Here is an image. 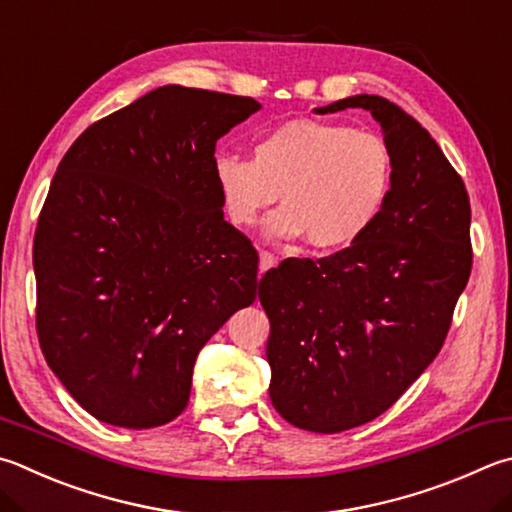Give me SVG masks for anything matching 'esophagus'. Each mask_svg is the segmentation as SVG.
Wrapping results in <instances>:
<instances>
[{
  "mask_svg": "<svg viewBox=\"0 0 512 512\" xmlns=\"http://www.w3.org/2000/svg\"><path fill=\"white\" fill-rule=\"evenodd\" d=\"M277 264V257L271 253V250H262L259 253V271H268V268H273Z\"/></svg>",
  "mask_w": 512,
  "mask_h": 512,
  "instance_id": "esophagus-1",
  "label": "esophagus"
}]
</instances>
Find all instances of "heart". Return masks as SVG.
Listing matches in <instances>:
<instances>
[{
	"mask_svg": "<svg viewBox=\"0 0 512 512\" xmlns=\"http://www.w3.org/2000/svg\"><path fill=\"white\" fill-rule=\"evenodd\" d=\"M215 181L235 226H253L282 192L284 208L268 219V235L338 250L365 235L383 208L392 152L369 129L293 118L257 138L253 159L217 154Z\"/></svg>",
	"mask_w": 512,
	"mask_h": 512,
	"instance_id": "b5f03b06",
	"label": "heart"
}]
</instances>
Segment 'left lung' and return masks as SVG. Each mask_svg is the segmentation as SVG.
Masks as SVG:
<instances>
[{
  "instance_id": "obj_1",
  "label": "left lung",
  "mask_w": 512,
  "mask_h": 512,
  "mask_svg": "<svg viewBox=\"0 0 512 512\" xmlns=\"http://www.w3.org/2000/svg\"><path fill=\"white\" fill-rule=\"evenodd\" d=\"M371 111L392 152V188L374 224L320 259H284L259 280L271 320V401L320 434L365 425L423 374L448 336L472 268L470 199L421 123L380 96L320 107Z\"/></svg>"
}]
</instances>
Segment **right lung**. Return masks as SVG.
Returning a JSON list of instances; mask_svg holds the SVG:
<instances>
[{"instance_id":"1","label":"right lung","mask_w":512,"mask_h":512,"mask_svg":"<svg viewBox=\"0 0 512 512\" xmlns=\"http://www.w3.org/2000/svg\"><path fill=\"white\" fill-rule=\"evenodd\" d=\"M259 107L159 87L89 125L60 161L33 239L35 329L98 421H174L199 349L255 302L259 255L224 219L215 150Z\"/></svg>"}]
</instances>
